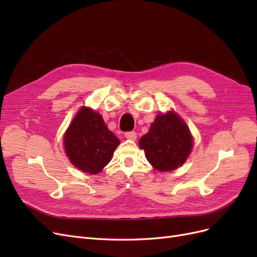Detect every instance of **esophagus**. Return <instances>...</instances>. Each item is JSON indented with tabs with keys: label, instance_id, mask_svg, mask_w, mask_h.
<instances>
[{
	"label": "esophagus",
	"instance_id": "34e87169",
	"mask_svg": "<svg viewBox=\"0 0 257 257\" xmlns=\"http://www.w3.org/2000/svg\"><path fill=\"white\" fill-rule=\"evenodd\" d=\"M124 136H125V138L130 139V141H135V139L137 138V134H136V132H134V131L126 132V133L124 134Z\"/></svg>",
	"mask_w": 257,
	"mask_h": 257
}]
</instances>
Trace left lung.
Returning a JSON list of instances; mask_svg holds the SVG:
<instances>
[{"mask_svg": "<svg viewBox=\"0 0 257 257\" xmlns=\"http://www.w3.org/2000/svg\"><path fill=\"white\" fill-rule=\"evenodd\" d=\"M139 146L146 158L159 172L181 166L193 148V137L185 122L175 111L158 114Z\"/></svg>", "mask_w": 257, "mask_h": 257, "instance_id": "obj_1", "label": "left lung"}]
</instances>
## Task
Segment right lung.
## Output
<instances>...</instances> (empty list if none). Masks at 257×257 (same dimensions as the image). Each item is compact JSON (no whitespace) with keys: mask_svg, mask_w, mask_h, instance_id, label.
Here are the masks:
<instances>
[{"mask_svg":"<svg viewBox=\"0 0 257 257\" xmlns=\"http://www.w3.org/2000/svg\"><path fill=\"white\" fill-rule=\"evenodd\" d=\"M120 141L108 130L103 116L81 107L64 134V148L72 164L83 173L98 174L110 162Z\"/></svg>","mask_w":257,"mask_h":257,"instance_id":"right-lung-1","label":"right lung"}]
</instances>
